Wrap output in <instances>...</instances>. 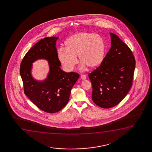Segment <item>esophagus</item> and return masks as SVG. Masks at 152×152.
Listing matches in <instances>:
<instances>
[{
  "instance_id": "obj_1",
  "label": "esophagus",
  "mask_w": 152,
  "mask_h": 152,
  "mask_svg": "<svg viewBox=\"0 0 152 152\" xmlns=\"http://www.w3.org/2000/svg\"><path fill=\"white\" fill-rule=\"evenodd\" d=\"M80 77H81V79H83V80H85V79H86V76L85 75H84V74L81 75Z\"/></svg>"
}]
</instances>
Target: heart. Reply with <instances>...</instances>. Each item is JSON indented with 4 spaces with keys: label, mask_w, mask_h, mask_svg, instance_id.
Listing matches in <instances>:
<instances>
[{
    "label": "heart",
    "mask_w": 152,
    "mask_h": 152,
    "mask_svg": "<svg viewBox=\"0 0 152 152\" xmlns=\"http://www.w3.org/2000/svg\"><path fill=\"white\" fill-rule=\"evenodd\" d=\"M66 48H60L58 58L65 70H73L78 63L77 57L85 66L93 69L100 66L104 60L106 45L98 34L83 32L72 36L65 42Z\"/></svg>",
    "instance_id": "1"
}]
</instances>
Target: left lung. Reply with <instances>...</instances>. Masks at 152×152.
Masks as SVG:
<instances>
[{"instance_id":"left-lung-1","label":"left lung","mask_w":152,"mask_h":152,"mask_svg":"<svg viewBox=\"0 0 152 152\" xmlns=\"http://www.w3.org/2000/svg\"><path fill=\"white\" fill-rule=\"evenodd\" d=\"M111 48L99 66L88 74L92 86V100L102 108L116 106L132 85L135 60L132 52L119 38L110 33Z\"/></svg>"}]
</instances>
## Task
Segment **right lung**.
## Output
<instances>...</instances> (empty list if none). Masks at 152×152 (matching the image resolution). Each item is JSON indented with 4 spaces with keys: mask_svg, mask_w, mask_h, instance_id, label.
Here are the masks:
<instances>
[{
    "mask_svg": "<svg viewBox=\"0 0 152 152\" xmlns=\"http://www.w3.org/2000/svg\"><path fill=\"white\" fill-rule=\"evenodd\" d=\"M56 37H46L34 45L24 56L20 72L24 92L29 100L48 113L58 112L69 102L72 88L79 77L75 72L66 73L61 69L56 47ZM39 58L48 60L50 72L43 82L35 81L31 77V63Z\"/></svg>",
    "mask_w": 152,
    "mask_h": 152,
    "instance_id": "right-lung-1",
    "label": "right lung"
}]
</instances>
